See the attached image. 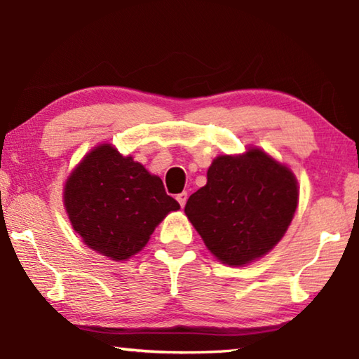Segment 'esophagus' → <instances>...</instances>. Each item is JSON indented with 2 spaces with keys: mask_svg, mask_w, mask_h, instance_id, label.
Listing matches in <instances>:
<instances>
[{
  "mask_svg": "<svg viewBox=\"0 0 359 359\" xmlns=\"http://www.w3.org/2000/svg\"><path fill=\"white\" fill-rule=\"evenodd\" d=\"M179 201V204H180V208H184V205L187 204V199H188V193L187 191H184V193H180V194H177V198H175Z\"/></svg>",
  "mask_w": 359,
  "mask_h": 359,
  "instance_id": "1",
  "label": "esophagus"
}]
</instances>
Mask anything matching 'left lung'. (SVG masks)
Listing matches in <instances>:
<instances>
[{"label": "left lung", "mask_w": 359, "mask_h": 359, "mask_svg": "<svg viewBox=\"0 0 359 359\" xmlns=\"http://www.w3.org/2000/svg\"><path fill=\"white\" fill-rule=\"evenodd\" d=\"M297 180L263 150L217 156L208 184L188 198L185 214L210 253L244 266L264 257L287 233L297 208Z\"/></svg>", "instance_id": "1"}]
</instances>
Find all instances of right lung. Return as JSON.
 Instances as JSON below:
<instances>
[{"instance_id":"right-lung-1","label":"right lung","mask_w":359,"mask_h":359,"mask_svg":"<svg viewBox=\"0 0 359 359\" xmlns=\"http://www.w3.org/2000/svg\"><path fill=\"white\" fill-rule=\"evenodd\" d=\"M63 199L85 244L115 261L141 252L163 218L180 209L158 175L111 144L83 156L66 180Z\"/></svg>"}]
</instances>
